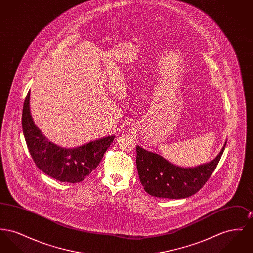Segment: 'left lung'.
I'll use <instances>...</instances> for the list:
<instances>
[{"label":"left lung","mask_w":253,"mask_h":253,"mask_svg":"<svg viewBox=\"0 0 253 253\" xmlns=\"http://www.w3.org/2000/svg\"><path fill=\"white\" fill-rule=\"evenodd\" d=\"M227 142L209 163L182 168L165 158L136 146V168L146 193L163 198H187L197 193L216 168Z\"/></svg>","instance_id":"obj_1"}]
</instances>
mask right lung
Masks as SVG:
<instances>
[{
  "instance_id": "add662e5",
  "label": "right lung",
  "mask_w": 253,
  "mask_h": 253,
  "mask_svg": "<svg viewBox=\"0 0 253 253\" xmlns=\"http://www.w3.org/2000/svg\"><path fill=\"white\" fill-rule=\"evenodd\" d=\"M30 93L24 100L22 125L28 151L37 167L60 182L78 183L98 166L115 135H109L87 144L67 149L50 142L32 120L29 108Z\"/></svg>"
}]
</instances>
